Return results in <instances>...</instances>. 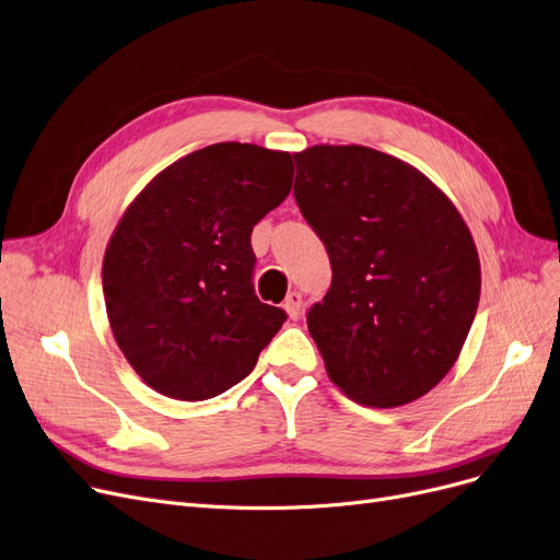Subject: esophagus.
Wrapping results in <instances>:
<instances>
[{
	"mask_svg": "<svg viewBox=\"0 0 560 560\" xmlns=\"http://www.w3.org/2000/svg\"><path fill=\"white\" fill-rule=\"evenodd\" d=\"M283 308L285 313L290 315V318H298V315L302 313V293H298V290H293V293H288L285 300H283Z\"/></svg>",
	"mask_w": 560,
	"mask_h": 560,
	"instance_id": "esophagus-1",
	"label": "esophagus"
}]
</instances>
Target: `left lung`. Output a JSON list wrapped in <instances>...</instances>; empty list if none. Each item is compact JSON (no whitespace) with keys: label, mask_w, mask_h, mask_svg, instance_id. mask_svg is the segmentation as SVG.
<instances>
[{"label":"left lung","mask_w":560,"mask_h":560,"mask_svg":"<svg viewBox=\"0 0 560 560\" xmlns=\"http://www.w3.org/2000/svg\"><path fill=\"white\" fill-rule=\"evenodd\" d=\"M295 201L331 262L308 308L329 380L359 405L400 407L453 369L480 300L474 237L419 168L366 145L293 153Z\"/></svg>","instance_id":"obj_1"}]
</instances>
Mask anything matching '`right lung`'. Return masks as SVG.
<instances>
[{"instance_id":"add662e5","label":"right lung","mask_w":560,"mask_h":560,"mask_svg":"<svg viewBox=\"0 0 560 560\" xmlns=\"http://www.w3.org/2000/svg\"><path fill=\"white\" fill-rule=\"evenodd\" d=\"M290 153L222 141L166 166L103 260L120 352L158 394L206 400L245 380L285 320L254 293L252 231L293 185Z\"/></svg>"}]
</instances>
